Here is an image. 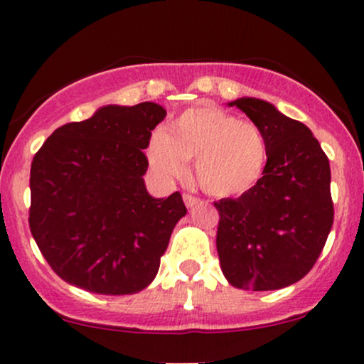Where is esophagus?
<instances>
[{"mask_svg":"<svg viewBox=\"0 0 364 364\" xmlns=\"http://www.w3.org/2000/svg\"><path fill=\"white\" fill-rule=\"evenodd\" d=\"M183 200H185V205L186 207H193V205H196V203L200 202L198 196H195V195H191V193H183Z\"/></svg>","mask_w":364,"mask_h":364,"instance_id":"esophagus-1","label":"esophagus"}]
</instances>
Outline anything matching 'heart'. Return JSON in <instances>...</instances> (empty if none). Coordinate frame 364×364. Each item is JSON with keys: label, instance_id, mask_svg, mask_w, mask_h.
Returning a JSON list of instances; mask_svg holds the SVG:
<instances>
[{"label": "heart", "instance_id": "heart-1", "mask_svg": "<svg viewBox=\"0 0 364 364\" xmlns=\"http://www.w3.org/2000/svg\"><path fill=\"white\" fill-rule=\"evenodd\" d=\"M147 159L154 173L183 179L195 161L198 185L214 196L248 191L262 178L267 141L252 121L237 119L219 107H191L150 139Z\"/></svg>", "mask_w": 364, "mask_h": 364}]
</instances>
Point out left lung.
<instances>
[{"label": "left lung", "instance_id": "obj_1", "mask_svg": "<svg viewBox=\"0 0 364 364\" xmlns=\"http://www.w3.org/2000/svg\"><path fill=\"white\" fill-rule=\"evenodd\" d=\"M229 106L262 129L267 164L240 198L214 202L220 269L240 289H282L310 272L332 229L328 157L306 124L272 104L243 97Z\"/></svg>", "mask_w": 364, "mask_h": 364}]
</instances>
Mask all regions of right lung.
<instances>
[{"label":"right lung","mask_w":364,"mask_h":364,"mask_svg":"<svg viewBox=\"0 0 364 364\" xmlns=\"http://www.w3.org/2000/svg\"><path fill=\"white\" fill-rule=\"evenodd\" d=\"M166 118L159 104L106 106L66 123L31 166L28 225L49 267L95 294H133L156 277L174 225L186 214L179 191L145 190L144 149Z\"/></svg>","instance_id":"add662e5"}]
</instances>
